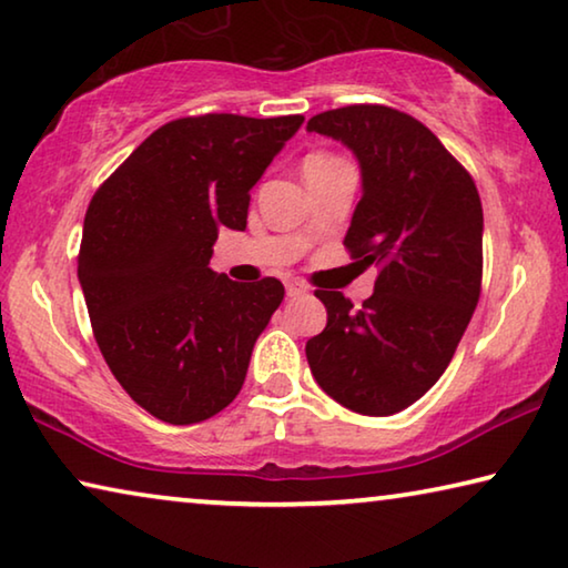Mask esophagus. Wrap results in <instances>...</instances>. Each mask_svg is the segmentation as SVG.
I'll use <instances>...</instances> for the list:
<instances>
[{
  "label": "esophagus",
  "mask_w": 568,
  "mask_h": 568,
  "mask_svg": "<svg viewBox=\"0 0 568 568\" xmlns=\"http://www.w3.org/2000/svg\"><path fill=\"white\" fill-rule=\"evenodd\" d=\"M285 293H287V298H298V295L308 293V287H305V283H301V281H287Z\"/></svg>",
  "instance_id": "obj_1"
}]
</instances>
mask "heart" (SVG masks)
Masks as SVG:
<instances>
[{"mask_svg":"<svg viewBox=\"0 0 568 568\" xmlns=\"http://www.w3.org/2000/svg\"><path fill=\"white\" fill-rule=\"evenodd\" d=\"M333 159H338V156H333V154H323V151H318V154L305 156V161H303V169H305V166H316V164H326V161H333Z\"/></svg>","mask_w":568,"mask_h":568,"instance_id":"obj_1","label":"heart"}]
</instances>
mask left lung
Returning a JSON list of instances; mask_svg holds the SVG:
<instances>
[{"label":"left lung","mask_w":568,"mask_h":568,"mask_svg":"<svg viewBox=\"0 0 568 568\" xmlns=\"http://www.w3.org/2000/svg\"><path fill=\"white\" fill-rule=\"evenodd\" d=\"M308 131L354 151L364 194L344 245L376 265L374 295L354 308L316 291L328 321L305 344L311 374L346 409L386 417L429 392L453 362L483 283V204L470 171L397 108L323 111Z\"/></svg>","instance_id":"left-lung-1"}]
</instances>
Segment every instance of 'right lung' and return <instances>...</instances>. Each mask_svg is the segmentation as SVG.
I'll list each match as a JSON object with an SVG mask.
<instances>
[{
	"label": "right lung",
	"instance_id": "add662e5",
	"mask_svg": "<svg viewBox=\"0 0 568 568\" xmlns=\"http://www.w3.org/2000/svg\"><path fill=\"white\" fill-rule=\"evenodd\" d=\"M301 123L235 113L169 121L88 204L78 277L93 336L125 394L161 422L196 425L242 389L285 287L217 275L212 245L222 227H247L250 189Z\"/></svg>",
	"mask_w": 568,
	"mask_h": 568
}]
</instances>
